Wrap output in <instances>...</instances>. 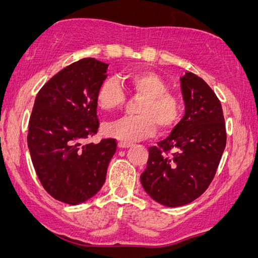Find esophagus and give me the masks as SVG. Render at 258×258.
Segmentation results:
<instances>
[{
  "label": "esophagus",
  "instance_id": "esophagus-1",
  "mask_svg": "<svg viewBox=\"0 0 258 258\" xmlns=\"http://www.w3.org/2000/svg\"><path fill=\"white\" fill-rule=\"evenodd\" d=\"M132 146H133V144L130 142H126V141H119V142H118V147L122 148V149H125V148H129Z\"/></svg>",
  "mask_w": 258,
  "mask_h": 258
}]
</instances>
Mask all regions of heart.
Listing matches in <instances>:
<instances>
[{"label": "heart", "mask_w": 258, "mask_h": 258, "mask_svg": "<svg viewBox=\"0 0 258 258\" xmlns=\"http://www.w3.org/2000/svg\"><path fill=\"white\" fill-rule=\"evenodd\" d=\"M132 91L142 97L137 105L136 116H124L102 126L105 136L133 142L153 135L158 124L161 130L171 128L181 114V101L176 95L168 93L167 83L151 70H137L126 76ZM124 101V93L115 77H108L97 91L98 107L103 110L118 108Z\"/></svg>", "instance_id": "obj_1"}]
</instances>
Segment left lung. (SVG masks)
I'll return each mask as SVG.
<instances>
[{
	"instance_id": "left-lung-1",
	"label": "left lung",
	"mask_w": 258,
	"mask_h": 258,
	"mask_svg": "<svg viewBox=\"0 0 258 258\" xmlns=\"http://www.w3.org/2000/svg\"><path fill=\"white\" fill-rule=\"evenodd\" d=\"M179 81L184 115L167 139L150 148L141 175L148 195L169 208L191 203L206 191L227 143L222 105L211 88L192 73Z\"/></svg>"
}]
</instances>
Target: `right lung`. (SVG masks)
<instances>
[{"label":"right lung","instance_id":"add662e5","mask_svg":"<svg viewBox=\"0 0 258 258\" xmlns=\"http://www.w3.org/2000/svg\"><path fill=\"white\" fill-rule=\"evenodd\" d=\"M107 63L83 58L62 69L38 91L29 119L28 148L43 188L63 203L81 204L100 191L114 139L83 144L96 135L97 91Z\"/></svg>","mask_w":258,"mask_h":258}]
</instances>
